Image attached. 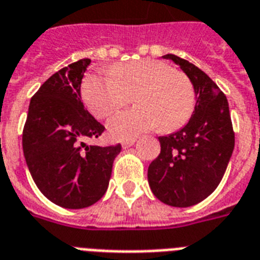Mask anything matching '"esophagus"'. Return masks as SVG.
Returning <instances> with one entry per match:
<instances>
[{"label": "esophagus", "instance_id": "34e87169", "mask_svg": "<svg viewBox=\"0 0 260 260\" xmlns=\"http://www.w3.org/2000/svg\"><path fill=\"white\" fill-rule=\"evenodd\" d=\"M134 143H136V138H133V140L123 141V142H122V147H123V149H127V147L133 146Z\"/></svg>", "mask_w": 260, "mask_h": 260}]
</instances>
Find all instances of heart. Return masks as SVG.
<instances>
[{"mask_svg":"<svg viewBox=\"0 0 260 260\" xmlns=\"http://www.w3.org/2000/svg\"><path fill=\"white\" fill-rule=\"evenodd\" d=\"M83 99L94 117L105 119L134 95L136 109L109 122L110 136L130 140L147 130L173 133L184 127L196 106V91L184 72L154 59L115 64L109 74H91L83 83Z\"/></svg>","mask_w":260,"mask_h":260,"instance_id":"b5f03b06","label":"heart"}]
</instances>
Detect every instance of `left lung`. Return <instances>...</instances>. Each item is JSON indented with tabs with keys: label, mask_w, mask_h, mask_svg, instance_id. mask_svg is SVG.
Segmentation results:
<instances>
[{
	"label": "left lung",
	"mask_w": 260,
	"mask_h": 260,
	"mask_svg": "<svg viewBox=\"0 0 260 260\" xmlns=\"http://www.w3.org/2000/svg\"><path fill=\"white\" fill-rule=\"evenodd\" d=\"M173 60L192 80L196 106L178 132L159 137L161 153L149 165L147 180L159 201L185 208L200 203L217 188L235 146L228 101L217 84L194 64L176 55Z\"/></svg>",
	"instance_id": "obj_1"
}]
</instances>
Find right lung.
I'll list each match as a JSON object with an SVG mask.
<instances>
[{"label": "right lung", "instance_id": "1", "mask_svg": "<svg viewBox=\"0 0 260 260\" xmlns=\"http://www.w3.org/2000/svg\"><path fill=\"white\" fill-rule=\"evenodd\" d=\"M90 59L55 72L33 95L22 132V150L33 181L48 200L68 209L95 204L107 190L115 146L84 141L105 132L83 106L80 84Z\"/></svg>", "mask_w": 260, "mask_h": 260}]
</instances>
